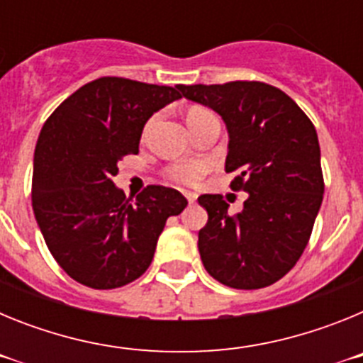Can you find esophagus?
I'll use <instances>...</instances> for the list:
<instances>
[{
	"label": "esophagus",
	"instance_id": "34e87169",
	"mask_svg": "<svg viewBox=\"0 0 363 363\" xmlns=\"http://www.w3.org/2000/svg\"><path fill=\"white\" fill-rule=\"evenodd\" d=\"M184 194H185V198H187V201H189V203H194V201H196V194H194V192H189V191H185Z\"/></svg>",
	"mask_w": 363,
	"mask_h": 363
}]
</instances>
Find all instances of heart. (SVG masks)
<instances>
[{
    "instance_id": "obj_1",
    "label": "heart",
    "mask_w": 363,
    "mask_h": 363,
    "mask_svg": "<svg viewBox=\"0 0 363 363\" xmlns=\"http://www.w3.org/2000/svg\"><path fill=\"white\" fill-rule=\"evenodd\" d=\"M205 114H211L209 111H205V108L200 107H192L189 108L187 112V121L192 120H198V118L205 116ZM207 171V167L205 163L201 162H189V163H182V165H176L171 169V178L178 184H184V185H192L196 184L198 179L205 174Z\"/></svg>"
}]
</instances>
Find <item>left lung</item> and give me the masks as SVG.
<instances>
[{"label":"left lung","instance_id":"left-lung-1","mask_svg":"<svg viewBox=\"0 0 363 363\" xmlns=\"http://www.w3.org/2000/svg\"><path fill=\"white\" fill-rule=\"evenodd\" d=\"M182 96L220 114L229 134L225 172L249 196L230 216L220 194H201L198 233L205 271L233 289H262L294 267L323 200L318 134L289 96L262 82L178 85Z\"/></svg>","mask_w":363,"mask_h":363}]
</instances>
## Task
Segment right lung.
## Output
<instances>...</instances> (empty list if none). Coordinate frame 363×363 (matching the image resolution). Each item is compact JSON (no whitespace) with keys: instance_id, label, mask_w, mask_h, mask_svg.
I'll return each instance as SVG.
<instances>
[{"instance_id":"obj_1","label":"right lung","mask_w":363,"mask_h":363,"mask_svg":"<svg viewBox=\"0 0 363 363\" xmlns=\"http://www.w3.org/2000/svg\"><path fill=\"white\" fill-rule=\"evenodd\" d=\"M182 98L178 86L99 78L45 121L34 150L32 207L60 267L92 289H116L152 262L169 216L187 207L179 191L149 185L136 201L112 182L138 154L147 120Z\"/></svg>"}]
</instances>
